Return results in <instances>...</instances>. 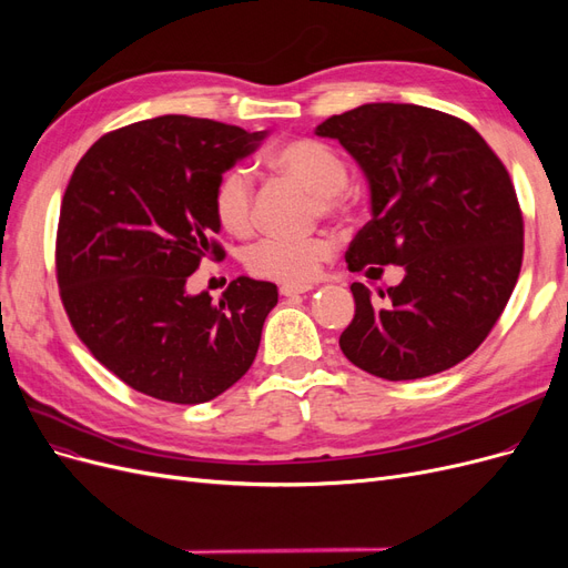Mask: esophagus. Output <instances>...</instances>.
Returning <instances> with one entry per match:
<instances>
[{
    "label": "esophagus",
    "mask_w": 568,
    "mask_h": 568,
    "mask_svg": "<svg viewBox=\"0 0 568 568\" xmlns=\"http://www.w3.org/2000/svg\"><path fill=\"white\" fill-rule=\"evenodd\" d=\"M307 291H313L311 284H282L280 286V294L282 296H298V294H307Z\"/></svg>",
    "instance_id": "esophagus-1"
}]
</instances>
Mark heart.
I'll use <instances>...</instances> for the list:
<instances>
[{
	"label": "heart",
	"mask_w": 568,
	"mask_h": 568,
	"mask_svg": "<svg viewBox=\"0 0 568 568\" xmlns=\"http://www.w3.org/2000/svg\"><path fill=\"white\" fill-rule=\"evenodd\" d=\"M267 165L291 178L313 194L315 215L351 220L355 201L348 192L351 170L341 153L315 136H294L267 153ZM213 215L232 236H248L253 230V180L242 168H230L213 186ZM334 253L329 236L263 239L246 253V270L253 277L307 284L317 277L322 263Z\"/></svg>",
	"instance_id": "1"
}]
</instances>
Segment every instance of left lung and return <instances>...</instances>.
<instances>
[{
	"label": "left lung",
	"mask_w": 568,
	"mask_h": 568,
	"mask_svg": "<svg viewBox=\"0 0 568 568\" xmlns=\"http://www.w3.org/2000/svg\"><path fill=\"white\" fill-rule=\"evenodd\" d=\"M317 134L346 146L372 186L351 272L405 270L384 305L353 282L343 355L388 382L455 367L486 341L521 272L524 213L505 163L467 120L415 104L357 106Z\"/></svg>",
	"instance_id": "obj_1"
}]
</instances>
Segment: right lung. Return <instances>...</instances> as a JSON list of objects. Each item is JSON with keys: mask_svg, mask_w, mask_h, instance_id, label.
Listing matches in <instances>:
<instances>
[{"mask_svg": "<svg viewBox=\"0 0 568 568\" xmlns=\"http://www.w3.org/2000/svg\"><path fill=\"white\" fill-rule=\"evenodd\" d=\"M265 132L161 115L106 132L61 201L57 282L88 351L156 400L217 398L253 365L277 286L239 277L217 303L186 294L201 261H225L213 186Z\"/></svg>", "mask_w": 568, "mask_h": 568, "instance_id": "right-lung-1", "label": "right lung"}]
</instances>
